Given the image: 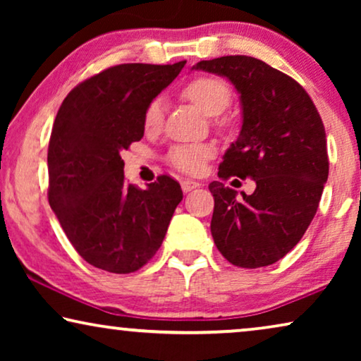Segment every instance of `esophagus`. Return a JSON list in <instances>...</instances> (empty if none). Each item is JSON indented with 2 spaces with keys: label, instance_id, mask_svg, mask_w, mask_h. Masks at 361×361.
<instances>
[{
  "label": "esophagus",
  "instance_id": "34e87169",
  "mask_svg": "<svg viewBox=\"0 0 361 361\" xmlns=\"http://www.w3.org/2000/svg\"><path fill=\"white\" fill-rule=\"evenodd\" d=\"M180 185H182V190H184L185 194H187V192L197 189V187H200L202 184H200V182H195V180H192V179H185V180L180 182Z\"/></svg>",
  "mask_w": 361,
  "mask_h": 361
}]
</instances>
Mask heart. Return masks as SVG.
Here are the masks:
<instances>
[{
    "mask_svg": "<svg viewBox=\"0 0 361 361\" xmlns=\"http://www.w3.org/2000/svg\"><path fill=\"white\" fill-rule=\"evenodd\" d=\"M182 95L209 116L220 115L231 102V88L225 78L219 75L194 77L182 87ZM164 103L154 98L147 103L142 115V128L146 133H156L162 125ZM215 156L214 145H177L167 154V161L177 171L185 174H199L204 171L205 162Z\"/></svg>",
    "mask_w": 361,
    "mask_h": 361,
    "instance_id": "heart-1",
    "label": "heart"
}]
</instances>
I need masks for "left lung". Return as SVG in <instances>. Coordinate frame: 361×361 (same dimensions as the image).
Wrapping results in <instances>:
<instances>
[{
  "label": "left lung",
  "instance_id": "obj_1",
  "mask_svg": "<svg viewBox=\"0 0 361 361\" xmlns=\"http://www.w3.org/2000/svg\"><path fill=\"white\" fill-rule=\"evenodd\" d=\"M194 68L226 77L241 97L243 126L219 177L256 182L253 194L241 192L243 199L212 182V236L231 264L269 266L299 243L319 209L329 177L322 118L300 83L259 59L225 56Z\"/></svg>",
  "mask_w": 361,
  "mask_h": 361
}]
</instances>
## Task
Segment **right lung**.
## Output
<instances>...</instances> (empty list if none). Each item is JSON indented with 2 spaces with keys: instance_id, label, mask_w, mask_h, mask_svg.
I'll return each mask as SVG.
<instances>
[{
  "instance_id": "1",
  "label": "right lung",
  "mask_w": 361,
  "mask_h": 361,
  "mask_svg": "<svg viewBox=\"0 0 361 361\" xmlns=\"http://www.w3.org/2000/svg\"><path fill=\"white\" fill-rule=\"evenodd\" d=\"M184 66L105 68L72 88L59 108L47 151L49 204L77 253L95 268L116 274L142 268L182 200L171 176L147 189L128 184L121 152L141 140L147 103Z\"/></svg>"
}]
</instances>
